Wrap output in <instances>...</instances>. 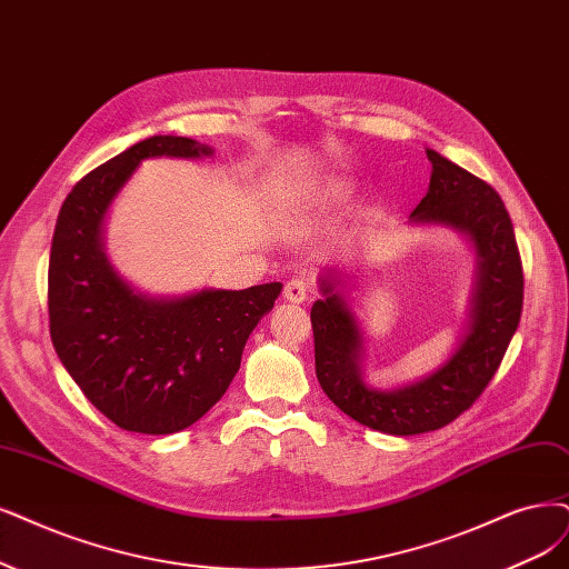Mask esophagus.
<instances>
[{
    "label": "esophagus",
    "mask_w": 569,
    "mask_h": 569,
    "mask_svg": "<svg viewBox=\"0 0 569 569\" xmlns=\"http://www.w3.org/2000/svg\"><path fill=\"white\" fill-rule=\"evenodd\" d=\"M309 292H311V283L307 279H290L286 283V288H283V298L288 302L300 305V302H305L309 298Z\"/></svg>",
    "instance_id": "1"
}]
</instances>
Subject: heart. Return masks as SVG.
<instances>
[{
    "label": "heart",
    "mask_w": 569,
    "mask_h": 569,
    "mask_svg": "<svg viewBox=\"0 0 569 569\" xmlns=\"http://www.w3.org/2000/svg\"><path fill=\"white\" fill-rule=\"evenodd\" d=\"M347 194H349V189H347V184L342 180H328L326 184L319 187V192H317L321 203H338Z\"/></svg>",
    "instance_id": "1"
}]
</instances>
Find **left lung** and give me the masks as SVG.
<instances>
[{"label":"left lung","instance_id":"obj_1","mask_svg":"<svg viewBox=\"0 0 569 569\" xmlns=\"http://www.w3.org/2000/svg\"><path fill=\"white\" fill-rule=\"evenodd\" d=\"M429 192L412 210V224L465 234L476 256L467 323L448 359L415 382L375 389L366 382L363 330L338 290L321 279L323 298L311 307L317 377L330 401L356 422L391 436H417L450 425L495 377L522 311V264L511 218L495 189L436 150Z\"/></svg>","mask_w":569,"mask_h":569}]
</instances>
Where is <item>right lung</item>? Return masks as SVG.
<instances>
[{
  "instance_id": "right-lung-1",
  "label": "right lung",
  "mask_w": 569,
  "mask_h": 569,
  "mask_svg": "<svg viewBox=\"0 0 569 569\" xmlns=\"http://www.w3.org/2000/svg\"><path fill=\"white\" fill-rule=\"evenodd\" d=\"M210 144L152 136L83 176L62 201L49 260V328L60 363L117 427L163 436L213 408L241 366L248 335L281 283L152 298L104 252V216L144 159H203Z\"/></svg>"
}]
</instances>
